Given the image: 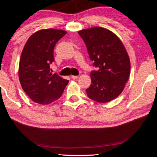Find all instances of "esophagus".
<instances>
[{
	"label": "esophagus",
	"instance_id": "1",
	"mask_svg": "<svg viewBox=\"0 0 157 157\" xmlns=\"http://www.w3.org/2000/svg\"><path fill=\"white\" fill-rule=\"evenodd\" d=\"M78 76H72V77H71V78H72L73 80H75V79H77V78H78Z\"/></svg>",
	"mask_w": 157,
	"mask_h": 157
}]
</instances>
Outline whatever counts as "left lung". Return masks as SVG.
<instances>
[{
    "label": "left lung",
    "instance_id": "1",
    "mask_svg": "<svg viewBox=\"0 0 157 157\" xmlns=\"http://www.w3.org/2000/svg\"><path fill=\"white\" fill-rule=\"evenodd\" d=\"M97 71L90 73L92 84L86 89L89 98L107 103L122 93L129 78L130 61L122 42L115 33L94 27L78 32Z\"/></svg>",
    "mask_w": 157,
    "mask_h": 157
}]
</instances>
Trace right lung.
Segmentation results:
<instances>
[{"label": "right lung", "mask_w": 157, "mask_h": 157, "mask_svg": "<svg viewBox=\"0 0 157 157\" xmlns=\"http://www.w3.org/2000/svg\"><path fill=\"white\" fill-rule=\"evenodd\" d=\"M67 32L59 29H42L33 34L23 48L19 64L21 86L33 101L47 105L59 99L68 80L50 73L54 61V49Z\"/></svg>", "instance_id": "obj_1"}]
</instances>
